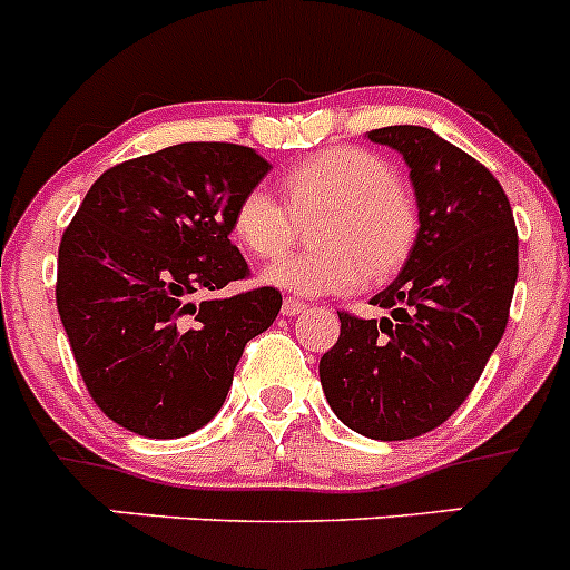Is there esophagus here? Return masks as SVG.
I'll return each instance as SVG.
<instances>
[{
  "instance_id": "34e87169",
  "label": "esophagus",
  "mask_w": 570,
  "mask_h": 570,
  "mask_svg": "<svg viewBox=\"0 0 570 570\" xmlns=\"http://www.w3.org/2000/svg\"><path fill=\"white\" fill-rule=\"evenodd\" d=\"M307 311V305L305 302H299V299H285L282 302V316H299V313H305Z\"/></svg>"
}]
</instances>
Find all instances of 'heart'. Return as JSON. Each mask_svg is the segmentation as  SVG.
<instances>
[{
	"label": "heart",
	"mask_w": 570,
	"mask_h": 570,
	"mask_svg": "<svg viewBox=\"0 0 570 570\" xmlns=\"http://www.w3.org/2000/svg\"><path fill=\"white\" fill-rule=\"evenodd\" d=\"M288 204L274 189L248 187L232 213L235 240L254 257L291 246L299 218L318 219V252L288 254L263 271V282L296 296L350 294L366 276H386L409 257L416 237L414 198L394 170L361 148H333L285 173Z\"/></svg>",
	"instance_id": "1"
}]
</instances>
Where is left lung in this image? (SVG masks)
Here are the masks:
<instances>
[{"label": "left lung", "mask_w": 570, "mask_h": 570, "mask_svg": "<svg viewBox=\"0 0 570 570\" xmlns=\"http://www.w3.org/2000/svg\"><path fill=\"white\" fill-rule=\"evenodd\" d=\"M370 139L409 165L420 232L397 279L372 296L392 318L338 313L318 377L346 428L397 442L439 428L473 392L509 322L518 229L495 176L431 128H375Z\"/></svg>", "instance_id": "obj_1"}]
</instances>
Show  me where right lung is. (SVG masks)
Wrapping results in <instances>:
<instances>
[{
    "label": "right lung",
    "instance_id": "1",
    "mask_svg": "<svg viewBox=\"0 0 570 570\" xmlns=\"http://www.w3.org/2000/svg\"><path fill=\"white\" fill-rule=\"evenodd\" d=\"M268 161L229 142H184L102 173L58 248L56 302L91 400L139 436L207 425L276 288L195 302L246 279L232 213Z\"/></svg>",
    "mask_w": 570,
    "mask_h": 570
}]
</instances>
